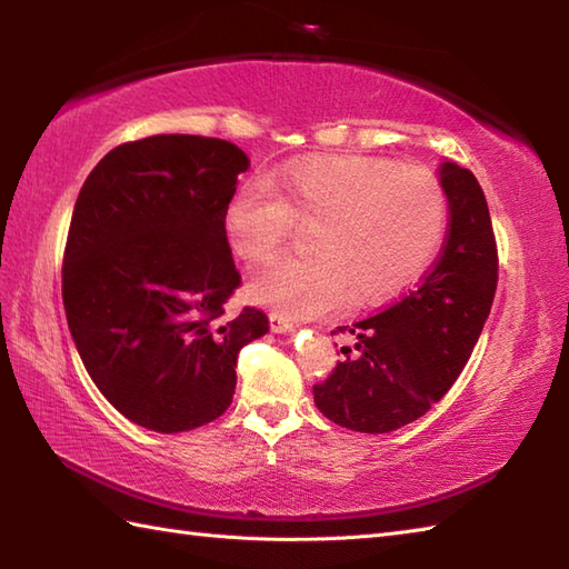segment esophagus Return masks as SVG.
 <instances>
[{"label":"esophagus","instance_id":"34e87169","mask_svg":"<svg viewBox=\"0 0 569 569\" xmlns=\"http://www.w3.org/2000/svg\"><path fill=\"white\" fill-rule=\"evenodd\" d=\"M269 322H271V330L273 332H293L298 328L293 320L283 318L281 312H269Z\"/></svg>","mask_w":569,"mask_h":569}]
</instances>
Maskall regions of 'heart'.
I'll list each match as a JSON object with an SVG mask.
<instances>
[{
    "instance_id": "1",
    "label": "heart",
    "mask_w": 569,
    "mask_h": 569,
    "mask_svg": "<svg viewBox=\"0 0 569 569\" xmlns=\"http://www.w3.org/2000/svg\"><path fill=\"white\" fill-rule=\"evenodd\" d=\"M224 237L239 259L269 266L298 224H316V257L288 259L251 283L249 296L291 318L330 316L401 293L438 251L447 192L428 168L371 156H322L286 166L273 183L249 178L224 208Z\"/></svg>"
}]
</instances>
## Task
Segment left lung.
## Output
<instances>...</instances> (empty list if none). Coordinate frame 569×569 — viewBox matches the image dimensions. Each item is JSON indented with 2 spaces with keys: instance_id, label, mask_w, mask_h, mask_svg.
I'll use <instances>...</instances> for the list:
<instances>
[{
  "instance_id": "obj_1",
  "label": "left lung",
  "mask_w": 569,
  "mask_h": 569,
  "mask_svg": "<svg viewBox=\"0 0 569 569\" xmlns=\"http://www.w3.org/2000/svg\"><path fill=\"white\" fill-rule=\"evenodd\" d=\"M440 183L450 224L438 261L413 291L373 318L342 325L345 359L312 386L325 418L357 432H391L426 416L450 391L475 349L499 283V251L479 180L452 161Z\"/></svg>"
}]
</instances>
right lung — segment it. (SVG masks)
<instances>
[{
    "label": "right lung",
    "mask_w": 569,
    "mask_h": 569,
    "mask_svg": "<svg viewBox=\"0 0 569 569\" xmlns=\"http://www.w3.org/2000/svg\"><path fill=\"white\" fill-rule=\"evenodd\" d=\"M249 168L234 143L156 134L119 143L92 168L63 251V306L90 379L119 413L183 432L232 403L237 355L269 332L244 306L224 208Z\"/></svg>",
    "instance_id": "obj_1"
}]
</instances>
